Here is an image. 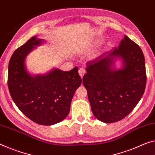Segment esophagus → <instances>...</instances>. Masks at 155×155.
<instances>
[{
    "instance_id": "1",
    "label": "esophagus",
    "mask_w": 155,
    "mask_h": 155,
    "mask_svg": "<svg viewBox=\"0 0 155 155\" xmlns=\"http://www.w3.org/2000/svg\"><path fill=\"white\" fill-rule=\"evenodd\" d=\"M78 73H79V75H80V77L82 78L83 76H84V75L85 74L86 71L84 69V68H80V69H79V71H78Z\"/></svg>"
}]
</instances>
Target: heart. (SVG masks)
Here are the masks:
<instances>
[{
    "label": "heart",
    "mask_w": 155,
    "mask_h": 155,
    "mask_svg": "<svg viewBox=\"0 0 155 155\" xmlns=\"http://www.w3.org/2000/svg\"><path fill=\"white\" fill-rule=\"evenodd\" d=\"M102 39H96V41H94V42H93L92 44V47H96L97 46H99L100 44H102Z\"/></svg>",
    "instance_id": "obj_1"
}]
</instances>
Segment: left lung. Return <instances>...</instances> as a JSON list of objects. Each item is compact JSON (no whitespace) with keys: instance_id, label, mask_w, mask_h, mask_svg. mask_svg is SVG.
Wrapping results in <instances>:
<instances>
[{"instance_id":"obj_1","label":"left lung","mask_w":155,"mask_h":155,"mask_svg":"<svg viewBox=\"0 0 155 155\" xmlns=\"http://www.w3.org/2000/svg\"><path fill=\"white\" fill-rule=\"evenodd\" d=\"M122 61L116 70L115 61ZM83 84L95 117L105 123L127 116L143 95L146 86L145 58L142 50L129 37L94 60L88 61Z\"/></svg>"}]
</instances>
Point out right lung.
<instances>
[{
	"mask_svg": "<svg viewBox=\"0 0 155 155\" xmlns=\"http://www.w3.org/2000/svg\"><path fill=\"white\" fill-rule=\"evenodd\" d=\"M44 40L33 37L14 52L8 66V88L14 103L33 122L52 125L63 120L82 79L75 66L69 71L53 68L32 75L26 68V57Z\"/></svg>",
	"mask_w": 155,
	"mask_h": 155,
	"instance_id": "1",
	"label": "right lung"
}]
</instances>
